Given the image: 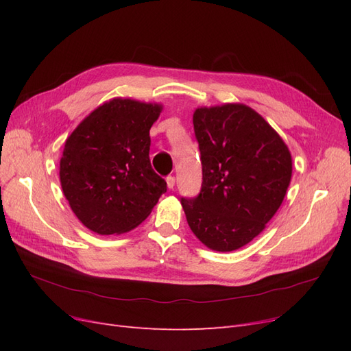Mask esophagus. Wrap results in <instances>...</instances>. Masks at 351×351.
<instances>
[{"instance_id":"34e87169","label":"esophagus","mask_w":351,"mask_h":351,"mask_svg":"<svg viewBox=\"0 0 351 351\" xmlns=\"http://www.w3.org/2000/svg\"><path fill=\"white\" fill-rule=\"evenodd\" d=\"M167 186H168L169 190L174 189V186H176V178H174L173 176H168V177H167Z\"/></svg>"}]
</instances>
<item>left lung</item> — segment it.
I'll return each mask as SVG.
<instances>
[{"instance_id":"obj_1","label":"left lung","mask_w":351,"mask_h":351,"mask_svg":"<svg viewBox=\"0 0 351 351\" xmlns=\"http://www.w3.org/2000/svg\"><path fill=\"white\" fill-rule=\"evenodd\" d=\"M204 182L182 199L187 224L210 250L232 252L259 236L291 182L289 146L261 114L244 104L193 112Z\"/></svg>"}]
</instances>
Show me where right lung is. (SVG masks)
I'll use <instances>...</instances> for the list:
<instances>
[{
	"mask_svg": "<svg viewBox=\"0 0 351 351\" xmlns=\"http://www.w3.org/2000/svg\"><path fill=\"white\" fill-rule=\"evenodd\" d=\"M161 111V104L114 98L67 137L60 159L62 193L74 215L97 234L136 228L167 192L149 159V130Z\"/></svg>",
	"mask_w": 351,
	"mask_h": 351,
	"instance_id": "obj_1",
	"label": "right lung"
}]
</instances>
